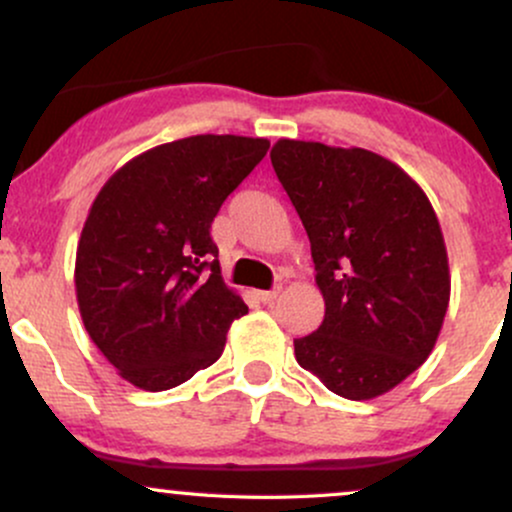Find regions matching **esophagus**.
Returning <instances> with one entry per match:
<instances>
[{"label":"esophagus","mask_w":512,"mask_h":512,"mask_svg":"<svg viewBox=\"0 0 512 512\" xmlns=\"http://www.w3.org/2000/svg\"><path fill=\"white\" fill-rule=\"evenodd\" d=\"M255 296L260 298L262 303H274L276 298L281 296V289H279V286H276V289H272V291H255Z\"/></svg>","instance_id":"1"}]
</instances>
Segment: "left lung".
Masks as SVG:
<instances>
[{"instance_id": "1", "label": "left lung", "mask_w": 512, "mask_h": 512, "mask_svg": "<svg viewBox=\"0 0 512 512\" xmlns=\"http://www.w3.org/2000/svg\"><path fill=\"white\" fill-rule=\"evenodd\" d=\"M269 156L310 238L325 298L322 325L293 342L298 366L339 397L385 395L426 361L448 313L436 211L373 151L279 139Z\"/></svg>"}]
</instances>
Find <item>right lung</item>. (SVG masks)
<instances>
[{"instance_id": "1", "label": "right lung", "mask_w": 512, "mask_h": 512, "mask_svg": "<svg viewBox=\"0 0 512 512\" xmlns=\"http://www.w3.org/2000/svg\"><path fill=\"white\" fill-rule=\"evenodd\" d=\"M267 149L236 134L178 139L127 161L93 199L76 301L88 337L139 390H170L211 366L248 313L223 284L209 228Z\"/></svg>"}]
</instances>
